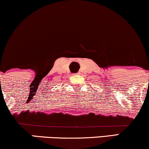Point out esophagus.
Returning <instances> with one entry per match:
<instances>
[{
    "label": "esophagus",
    "mask_w": 149,
    "mask_h": 149,
    "mask_svg": "<svg viewBox=\"0 0 149 149\" xmlns=\"http://www.w3.org/2000/svg\"><path fill=\"white\" fill-rule=\"evenodd\" d=\"M74 75H76V76H78V75H79V73L77 72V73H74V74H73Z\"/></svg>",
    "instance_id": "1"
}]
</instances>
